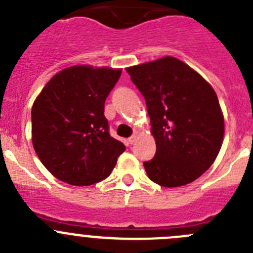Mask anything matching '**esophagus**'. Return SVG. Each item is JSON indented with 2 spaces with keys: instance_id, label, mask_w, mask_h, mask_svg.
Segmentation results:
<instances>
[{
  "instance_id": "1",
  "label": "esophagus",
  "mask_w": 253,
  "mask_h": 253,
  "mask_svg": "<svg viewBox=\"0 0 253 253\" xmlns=\"http://www.w3.org/2000/svg\"><path fill=\"white\" fill-rule=\"evenodd\" d=\"M136 138H137V136H136V134H132L131 137L128 138V142L132 145V143H134V141H136Z\"/></svg>"
}]
</instances>
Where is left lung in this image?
Here are the masks:
<instances>
[{"instance_id":"8db88e82","label":"left lung","mask_w":253,"mask_h":253,"mask_svg":"<svg viewBox=\"0 0 253 253\" xmlns=\"http://www.w3.org/2000/svg\"><path fill=\"white\" fill-rule=\"evenodd\" d=\"M145 97L156 153L143 162L147 176L164 187L197 180L222 146L225 122L211 84L174 57L127 68Z\"/></svg>"}]
</instances>
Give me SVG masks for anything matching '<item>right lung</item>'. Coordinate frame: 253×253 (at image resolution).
I'll return each mask as SVG.
<instances>
[{
  "label": "right lung",
  "instance_id": "right-lung-1",
  "mask_svg": "<svg viewBox=\"0 0 253 253\" xmlns=\"http://www.w3.org/2000/svg\"><path fill=\"white\" fill-rule=\"evenodd\" d=\"M121 70L73 66L52 77L31 111L32 143L56 178L88 186L110 176L126 150L111 137L105 101Z\"/></svg>",
  "mask_w": 253,
  "mask_h": 253
}]
</instances>
